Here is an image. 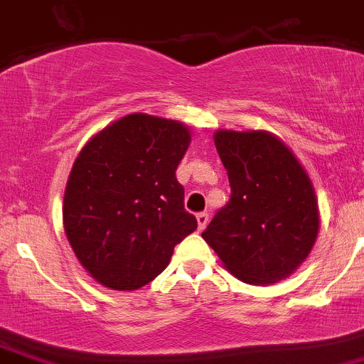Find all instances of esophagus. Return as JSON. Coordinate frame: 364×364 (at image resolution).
<instances>
[{
    "mask_svg": "<svg viewBox=\"0 0 364 364\" xmlns=\"http://www.w3.org/2000/svg\"><path fill=\"white\" fill-rule=\"evenodd\" d=\"M197 225H199V231H203L204 228L208 225V220H210V215L206 213V211H203V213H197Z\"/></svg>",
    "mask_w": 364,
    "mask_h": 364,
    "instance_id": "1",
    "label": "esophagus"
}]
</instances>
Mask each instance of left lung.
I'll list each match as a JSON object with an SVG mask.
<instances>
[{
  "mask_svg": "<svg viewBox=\"0 0 364 364\" xmlns=\"http://www.w3.org/2000/svg\"><path fill=\"white\" fill-rule=\"evenodd\" d=\"M231 199L203 232L236 279L268 287L306 261L320 231L315 186L294 151L263 129H218Z\"/></svg>",
  "mask_w": 364,
  "mask_h": 364,
  "instance_id": "obj_1",
  "label": "left lung"
}]
</instances>
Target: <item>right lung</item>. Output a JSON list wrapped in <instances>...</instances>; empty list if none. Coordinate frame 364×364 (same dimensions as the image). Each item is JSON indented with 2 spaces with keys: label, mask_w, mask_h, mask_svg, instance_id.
Wrapping results in <instances>:
<instances>
[{
  "label": "right lung",
  "mask_w": 364,
  "mask_h": 364,
  "mask_svg": "<svg viewBox=\"0 0 364 364\" xmlns=\"http://www.w3.org/2000/svg\"><path fill=\"white\" fill-rule=\"evenodd\" d=\"M190 142L183 122L129 114L97 132L74 160L63 231L81 267L105 288L146 287L197 229L176 179Z\"/></svg>",
  "instance_id": "obj_1"
}]
</instances>
